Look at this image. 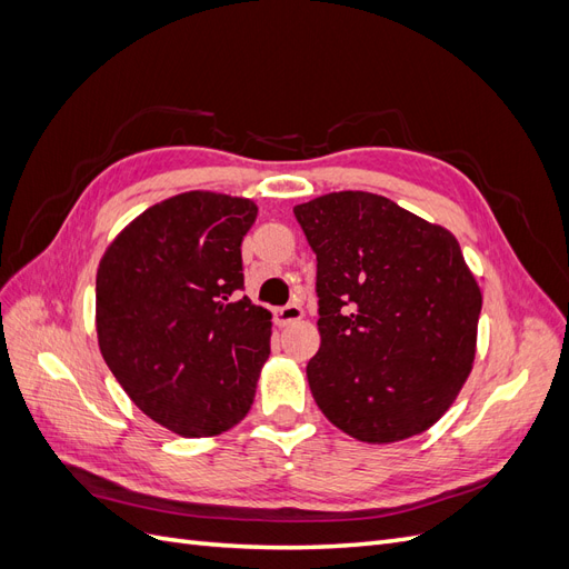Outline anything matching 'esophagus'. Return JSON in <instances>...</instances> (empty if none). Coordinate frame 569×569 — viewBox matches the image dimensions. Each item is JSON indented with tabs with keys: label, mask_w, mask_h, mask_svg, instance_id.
<instances>
[{
	"label": "esophagus",
	"mask_w": 569,
	"mask_h": 569,
	"mask_svg": "<svg viewBox=\"0 0 569 569\" xmlns=\"http://www.w3.org/2000/svg\"><path fill=\"white\" fill-rule=\"evenodd\" d=\"M303 318V308L299 303H287L282 308H278V313H274V320H278V325H291Z\"/></svg>",
	"instance_id": "34e87169"
}]
</instances>
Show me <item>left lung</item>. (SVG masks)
Wrapping results in <instances>:
<instances>
[{
  "mask_svg": "<svg viewBox=\"0 0 569 569\" xmlns=\"http://www.w3.org/2000/svg\"><path fill=\"white\" fill-rule=\"evenodd\" d=\"M295 216L318 258L320 349L306 366L318 408L368 443L425 432L475 360L481 295L456 237L370 192Z\"/></svg>",
  "mask_w": 569,
  "mask_h": 569,
  "instance_id": "obj_1",
  "label": "left lung"
}]
</instances>
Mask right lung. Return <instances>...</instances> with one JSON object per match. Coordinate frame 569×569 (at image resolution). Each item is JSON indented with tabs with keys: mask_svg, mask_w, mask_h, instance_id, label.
<instances>
[{
	"mask_svg": "<svg viewBox=\"0 0 569 569\" xmlns=\"http://www.w3.org/2000/svg\"><path fill=\"white\" fill-rule=\"evenodd\" d=\"M256 203L187 192L120 232L97 270L99 349L132 403L176 435L247 416L270 356V313L244 291Z\"/></svg>",
	"mask_w": 569,
	"mask_h": 569,
	"instance_id": "add662e5",
	"label": "right lung"
}]
</instances>
